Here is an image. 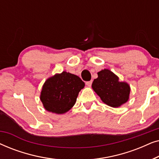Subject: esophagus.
<instances>
[{
	"mask_svg": "<svg viewBox=\"0 0 159 159\" xmlns=\"http://www.w3.org/2000/svg\"><path fill=\"white\" fill-rule=\"evenodd\" d=\"M92 81H88V82H86V85L88 86V87H90L91 84H92Z\"/></svg>",
	"mask_w": 159,
	"mask_h": 159,
	"instance_id": "1",
	"label": "esophagus"
}]
</instances>
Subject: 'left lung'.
I'll return each instance as SVG.
<instances>
[{"mask_svg":"<svg viewBox=\"0 0 159 159\" xmlns=\"http://www.w3.org/2000/svg\"><path fill=\"white\" fill-rule=\"evenodd\" d=\"M98 76L92 88L104 103L117 108L129 100L130 87L127 82H120L114 73L106 69L98 72Z\"/></svg>","mask_w":159,"mask_h":159,"instance_id":"1","label":"left lung"}]
</instances>
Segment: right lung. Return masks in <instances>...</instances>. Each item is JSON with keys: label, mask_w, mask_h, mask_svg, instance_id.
<instances>
[{"label": "right lung", "mask_w": 159, "mask_h": 159, "mask_svg": "<svg viewBox=\"0 0 159 159\" xmlns=\"http://www.w3.org/2000/svg\"><path fill=\"white\" fill-rule=\"evenodd\" d=\"M84 82L77 75L63 71L45 82L40 101L48 111L63 114L71 109L77 101Z\"/></svg>", "instance_id": "add662e5"}]
</instances>
